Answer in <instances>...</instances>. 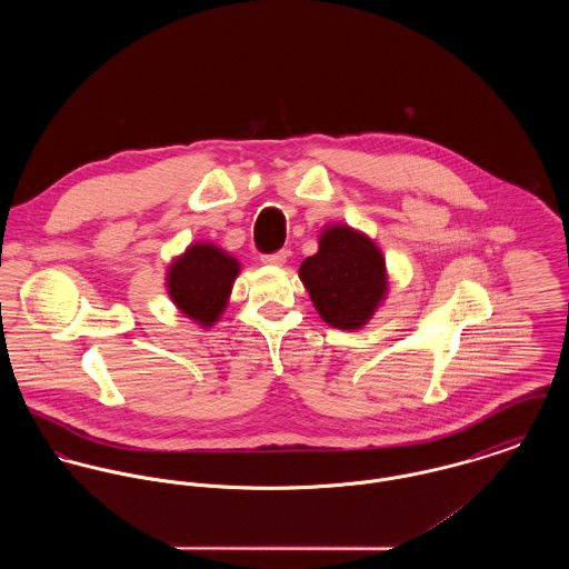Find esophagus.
Wrapping results in <instances>:
<instances>
[{
    "instance_id": "34e87169",
    "label": "esophagus",
    "mask_w": 569,
    "mask_h": 569,
    "mask_svg": "<svg viewBox=\"0 0 569 569\" xmlns=\"http://www.w3.org/2000/svg\"><path fill=\"white\" fill-rule=\"evenodd\" d=\"M287 256H289V251L287 249H280V251H273V253H262L260 256V260L264 262V264H284L287 262Z\"/></svg>"
}]
</instances>
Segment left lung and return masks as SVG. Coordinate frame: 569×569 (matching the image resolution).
I'll return each mask as SVG.
<instances>
[{"instance_id":"left-lung-1","label":"left lung","mask_w":569,"mask_h":569,"mask_svg":"<svg viewBox=\"0 0 569 569\" xmlns=\"http://www.w3.org/2000/svg\"><path fill=\"white\" fill-rule=\"evenodd\" d=\"M300 278L325 322L341 330L366 325L388 287L379 247L343 226L325 230L320 251L302 262Z\"/></svg>"}]
</instances>
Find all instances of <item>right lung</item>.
I'll use <instances>...</instances> for the list:
<instances>
[{
  "mask_svg": "<svg viewBox=\"0 0 569 569\" xmlns=\"http://www.w3.org/2000/svg\"><path fill=\"white\" fill-rule=\"evenodd\" d=\"M239 262L208 243L192 244L168 269L172 302L201 326H212L228 305Z\"/></svg>",
  "mask_w": 569,
  "mask_h": 569,
  "instance_id": "obj_1",
  "label": "right lung"
}]
</instances>
